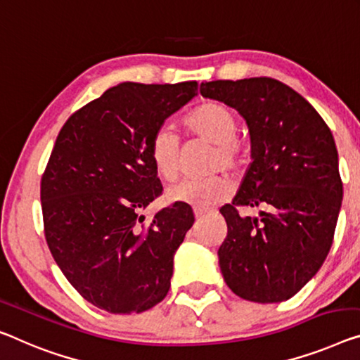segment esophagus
I'll return each mask as SVG.
<instances>
[{"mask_svg": "<svg viewBox=\"0 0 360 360\" xmlns=\"http://www.w3.org/2000/svg\"><path fill=\"white\" fill-rule=\"evenodd\" d=\"M208 212L207 210H202V208H194V214H195V218L197 219H202L203 217H205Z\"/></svg>", "mask_w": 360, "mask_h": 360, "instance_id": "1", "label": "esophagus"}]
</instances>
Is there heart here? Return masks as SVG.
<instances>
[{"instance_id":"1","label":"heart","mask_w":360,"mask_h":360,"mask_svg":"<svg viewBox=\"0 0 360 360\" xmlns=\"http://www.w3.org/2000/svg\"><path fill=\"white\" fill-rule=\"evenodd\" d=\"M187 131L214 146L212 168L239 169L245 162L243 143L236 136L239 132L238 115L229 106L218 101H205L186 116ZM150 160L153 169L165 181H173L181 168L179 139L169 127H160L150 141ZM231 186L224 176H210L205 179H186L166 191L171 203H189L197 208H208L223 202Z\"/></svg>"}]
</instances>
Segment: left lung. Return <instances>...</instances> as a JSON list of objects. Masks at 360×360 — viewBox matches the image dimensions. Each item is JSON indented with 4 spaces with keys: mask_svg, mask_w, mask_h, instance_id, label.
Wrapping results in <instances>:
<instances>
[{
    "mask_svg": "<svg viewBox=\"0 0 360 360\" xmlns=\"http://www.w3.org/2000/svg\"><path fill=\"white\" fill-rule=\"evenodd\" d=\"M248 122L252 163L233 203L219 208L228 236L218 249L229 289L252 302H283L320 270L342 202L333 134L302 95L270 77L200 84ZM238 206H264L244 217Z\"/></svg>",
    "mask_w": 360,
    "mask_h": 360,
    "instance_id": "left-lung-1",
    "label": "left lung"
}]
</instances>
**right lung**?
Instances as JSON below:
<instances>
[{
    "mask_svg": "<svg viewBox=\"0 0 360 360\" xmlns=\"http://www.w3.org/2000/svg\"><path fill=\"white\" fill-rule=\"evenodd\" d=\"M197 95V82H122L82 106L58 134L41 178L45 238L68 281L110 314L162 302L194 213L186 203L141 214L163 187L150 141Z\"/></svg>",
    "mask_w": 360,
    "mask_h": 360,
    "instance_id": "right-lung-1",
    "label": "right lung"
}]
</instances>
